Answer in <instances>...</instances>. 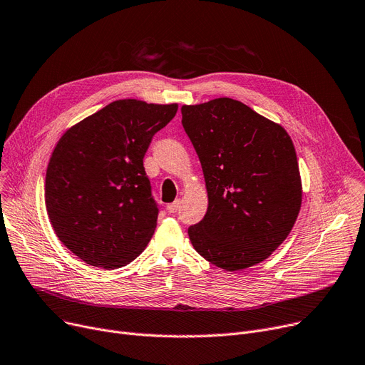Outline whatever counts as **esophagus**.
Masks as SVG:
<instances>
[{
	"mask_svg": "<svg viewBox=\"0 0 365 365\" xmlns=\"http://www.w3.org/2000/svg\"><path fill=\"white\" fill-rule=\"evenodd\" d=\"M180 204H182V201H180V200H176L175 202L168 204V205H167V212H168V213H176L178 210L180 208Z\"/></svg>",
	"mask_w": 365,
	"mask_h": 365,
	"instance_id": "esophagus-1",
	"label": "esophagus"
}]
</instances>
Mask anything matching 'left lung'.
Instances as JSON below:
<instances>
[{
  "instance_id": "obj_1",
  "label": "left lung",
  "mask_w": 365,
  "mask_h": 365,
  "mask_svg": "<svg viewBox=\"0 0 365 365\" xmlns=\"http://www.w3.org/2000/svg\"><path fill=\"white\" fill-rule=\"evenodd\" d=\"M208 195L204 219L187 229L210 263L235 272L269 257L289 237L302 180L289 133L247 105L219 98L182 106Z\"/></svg>"
}]
</instances>
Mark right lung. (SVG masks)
<instances>
[{
  "label": "right lung",
  "instance_id": "right-lung-1",
  "mask_svg": "<svg viewBox=\"0 0 365 365\" xmlns=\"http://www.w3.org/2000/svg\"><path fill=\"white\" fill-rule=\"evenodd\" d=\"M178 103L115 101L68 128L46 175V208L63 245L86 263L117 269L136 259L157 227L143 157Z\"/></svg>",
  "mask_w": 365,
  "mask_h": 365
}]
</instances>
